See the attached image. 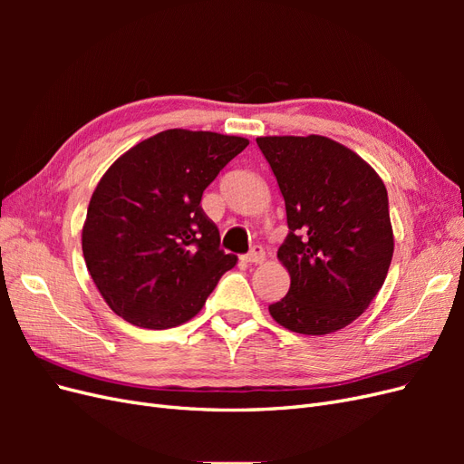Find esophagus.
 <instances>
[{
    "mask_svg": "<svg viewBox=\"0 0 464 464\" xmlns=\"http://www.w3.org/2000/svg\"><path fill=\"white\" fill-rule=\"evenodd\" d=\"M246 263H249V265H257V263H263L265 261V251H263V247L261 246H256L254 249L249 251L247 256H244L242 257Z\"/></svg>",
    "mask_w": 464,
    "mask_h": 464,
    "instance_id": "obj_1",
    "label": "esophagus"
}]
</instances>
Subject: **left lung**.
<instances>
[{
    "mask_svg": "<svg viewBox=\"0 0 464 464\" xmlns=\"http://www.w3.org/2000/svg\"><path fill=\"white\" fill-rule=\"evenodd\" d=\"M286 207L278 261L290 275L271 317L300 334L350 325L382 290L395 249L383 179L323 135L257 137Z\"/></svg>",
    "mask_w": 464,
    "mask_h": 464,
    "instance_id": "8db88e82",
    "label": "left lung"
}]
</instances>
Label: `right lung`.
<instances>
[{"label": "right lung", "instance_id": "1", "mask_svg": "<svg viewBox=\"0 0 464 464\" xmlns=\"http://www.w3.org/2000/svg\"><path fill=\"white\" fill-rule=\"evenodd\" d=\"M247 145L246 137L166 130L123 152L104 172L81 244L94 285L116 315L159 331L203 310L237 257L218 249V228L199 203Z\"/></svg>", "mask_w": 464, "mask_h": 464}]
</instances>
